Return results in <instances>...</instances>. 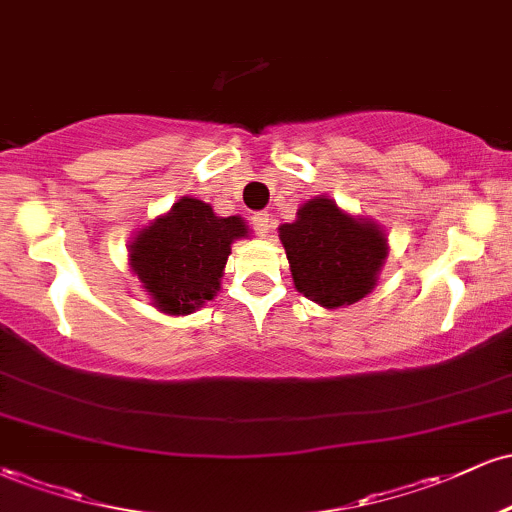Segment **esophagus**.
<instances>
[{"instance_id":"obj_1","label":"esophagus","mask_w":512,"mask_h":512,"mask_svg":"<svg viewBox=\"0 0 512 512\" xmlns=\"http://www.w3.org/2000/svg\"><path fill=\"white\" fill-rule=\"evenodd\" d=\"M252 228H255L257 236H267L269 228H272V219H269L267 211H257V214L252 216Z\"/></svg>"}]
</instances>
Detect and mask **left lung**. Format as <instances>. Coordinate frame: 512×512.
<instances>
[{
    "label": "left lung",
    "mask_w": 512,
    "mask_h": 512,
    "mask_svg": "<svg viewBox=\"0 0 512 512\" xmlns=\"http://www.w3.org/2000/svg\"><path fill=\"white\" fill-rule=\"evenodd\" d=\"M279 238L296 289L325 308L361 301L387 257V240L378 226L351 219L327 197L303 204L298 219L279 228Z\"/></svg>",
    "instance_id": "obj_1"
}]
</instances>
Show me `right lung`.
Here are the masks:
<instances>
[{
  "label": "right lung",
  "mask_w": 512,
  "mask_h": 512,
  "mask_svg": "<svg viewBox=\"0 0 512 512\" xmlns=\"http://www.w3.org/2000/svg\"><path fill=\"white\" fill-rule=\"evenodd\" d=\"M248 236L238 216L221 219L199 199H180L134 238L132 269L163 313L187 315L219 291L231 243Z\"/></svg>",
  "instance_id": "obj_1"
}]
</instances>
